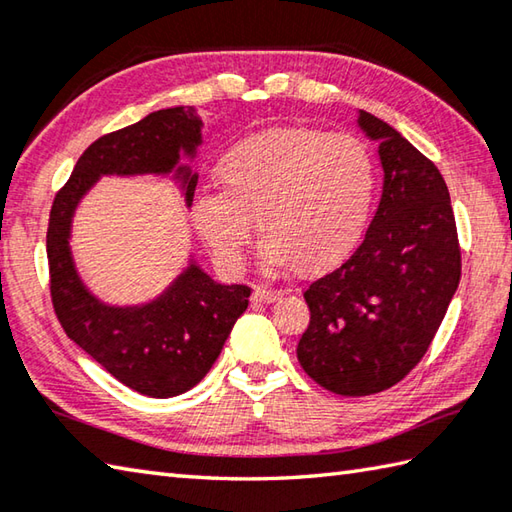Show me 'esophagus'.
<instances>
[{
    "instance_id": "esophagus-1",
    "label": "esophagus",
    "mask_w": 512,
    "mask_h": 512,
    "mask_svg": "<svg viewBox=\"0 0 512 512\" xmlns=\"http://www.w3.org/2000/svg\"><path fill=\"white\" fill-rule=\"evenodd\" d=\"M252 298L258 303H276V301H281V298H283V292H281V289L258 285V287H254Z\"/></svg>"
}]
</instances>
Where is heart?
Segmentation results:
<instances>
[{"mask_svg": "<svg viewBox=\"0 0 512 512\" xmlns=\"http://www.w3.org/2000/svg\"><path fill=\"white\" fill-rule=\"evenodd\" d=\"M223 191L194 198L191 218L220 265L238 269L256 218L269 267L316 276L350 256L370 223L379 165L363 140L310 127L269 129L220 158Z\"/></svg>", "mask_w": 512, "mask_h": 512, "instance_id": "heart-1", "label": "heart"}]
</instances>
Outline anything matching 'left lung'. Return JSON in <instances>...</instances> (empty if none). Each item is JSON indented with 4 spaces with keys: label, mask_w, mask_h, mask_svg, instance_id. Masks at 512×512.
Listing matches in <instances>:
<instances>
[{
    "label": "left lung",
    "mask_w": 512,
    "mask_h": 512,
    "mask_svg": "<svg viewBox=\"0 0 512 512\" xmlns=\"http://www.w3.org/2000/svg\"><path fill=\"white\" fill-rule=\"evenodd\" d=\"M379 140L383 196L356 252L305 289L310 325L296 347L307 376L341 397L399 383L435 339L461 278L446 180L390 124L359 113Z\"/></svg>",
    "instance_id": "1"
}]
</instances>
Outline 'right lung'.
Here are the masks:
<instances>
[{
	"label": "right lung",
	"mask_w": 512,
	"mask_h": 512,
	"mask_svg": "<svg viewBox=\"0 0 512 512\" xmlns=\"http://www.w3.org/2000/svg\"><path fill=\"white\" fill-rule=\"evenodd\" d=\"M202 122L194 106H176L106 133L86 149L57 191L46 231L51 301L66 336L127 388L156 399L176 397L202 381L216 363L238 316L247 310V285H220L198 265L165 294L140 307H111L86 292L69 249L77 202L104 173H169L180 151L194 156ZM191 205L198 176L178 167Z\"/></svg>",
	"instance_id": "add662e5"
}]
</instances>
